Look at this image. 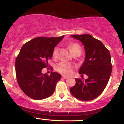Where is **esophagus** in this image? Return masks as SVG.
<instances>
[{
	"mask_svg": "<svg viewBox=\"0 0 124 124\" xmlns=\"http://www.w3.org/2000/svg\"><path fill=\"white\" fill-rule=\"evenodd\" d=\"M62 78L64 79H68V78H69V77L67 76H65V75H63V76H62Z\"/></svg>",
	"mask_w": 124,
	"mask_h": 124,
	"instance_id": "esophagus-1",
	"label": "esophagus"
}]
</instances>
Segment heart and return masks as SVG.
<instances>
[{
  "mask_svg": "<svg viewBox=\"0 0 124 124\" xmlns=\"http://www.w3.org/2000/svg\"><path fill=\"white\" fill-rule=\"evenodd\" d=\"M68 46L74 55H80L82 53V47H81L80 44L78 43H76V42L71 43L68 45ZM58 55H59V48L56 46L54 49L53 52H52V56L54 58H56L58 56ZM56 69L59 73L63 74V75H69L72 72V67L69 63L66 62H59L56 65Z\"/></svg>",
  "mask_w": 124,
  "mask_h": 124,
  "instance_id": "b5f03b06",
  "label": "heart"
}]
</instances>
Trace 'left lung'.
<instances>
[{
    "instance_id": "obj_1",
    "label": "left lung",
    "mask_w": 124,
    "mask_h": 124,
    "mask_svg": "<svg viewBox=\"0 0 124 124\" xmlns=\"http://www.w3.org/2000/svg\"><path fill=\"white\" fill-rule=\"evenodd\" d=\"M84 45L86 57L79 73L89 78L75 79L76 84L70 92L76 99L90 101L96 99L105 89L110 78L112 65L109 51L100 40L89 34L71 35ZM84 79V78H83Z\"/></svg>"
}]
</instances>
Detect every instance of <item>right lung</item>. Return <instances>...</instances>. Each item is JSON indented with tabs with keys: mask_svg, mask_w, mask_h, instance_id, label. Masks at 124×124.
<instances>
[{
	"mask_svg": "<svg viewBox=\"0 0 124 124\" xmlns=\"http://www.w3.org/2000/svg\"><path fill=\"white\" fill-rule=\"evenodd\" d=\"M63 37H37L21 47L16 59V78L20 89L31 99H44L54 93L61 75L51 72L48 76L42 70L48 66L54 48Z\"/></svg>",
	"mask_w": 124,
	"mask_h": 124,
	"instance_id": "obj_1",
	"label": "right lung"
}]
</instances>
